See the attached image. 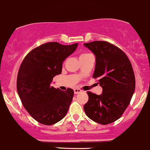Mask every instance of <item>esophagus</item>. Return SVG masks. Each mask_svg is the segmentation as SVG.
I'll list each match as a JSON object with an SVG mask.
<instances>
[{"label": "esophagus", "mask_w": 150, "mask_h": 150, "mask_svg": "<svg viewBox=\"0 0 150 150\" xmlns=\"http://www.w3.org/2000/svg\"><path fill=\"white\" fill-rule=\"evenodd\" d=\"M82 92V90H80V89H78V88H75L74 89V93L75 94H78V93H80Z\"/></svg>", "instance_id": "1"}]
</instances>
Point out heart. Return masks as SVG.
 I'll return each mask as SVG.
<instances>
[{
	"mask_svg": "<svg viewBox=\"0 0 150 150\" xmlns=\"http://www.w3.org/2000/svg\"><path fill=\"white\" fill-rule=\"evenodd\" d=\"M91 55V54L88 53V52H83V53L80 54V59L84 58V57H88V56H89V55Z\"/></svg>",
	"mask_w": 150,
	"mask_h": 150,
	"instance_id": "b5f03b06",
	"label": "heart"
}]
</instances>
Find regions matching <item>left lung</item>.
<instances>
[{
	"instance_id": "left-lung-1",
	"label": "left lung",
	"mask_w": 150,
	"mask_h": 150,
	"mask_svg": "<svg viewBox=\"0 0 150 150\" xmlns=\"http://www.w3.org/2000/svg\"><path fill=\"white\" fill-rule=\"evenodd\" d=\"M95 55L93 78L103 88L98 95L87 92L85 114L95 122L108 125L121 117L135 89V77L129 58L121 49L107 41L84 43Z\"/></svg>"
}]
</instances>
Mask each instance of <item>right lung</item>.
<instances>
[{"label":"right lung","instance_id":"obj_1","mask_svg":"<svg viewBox=\"0 0 150 150\" xmlns=\"http://www.w3.org/2000/svg\"><path fill=\"white\" fill-rule=\"evenodd\" d=\"M77 47L78 43L46 42L28 52L21 63L17 77L18 93L25 109L41 124H55L68 111L73 90L62 91L51 86V83L61 73L62 62Z\"/></svg>","mask_w":150,"mask_h":150}]
</instances>
